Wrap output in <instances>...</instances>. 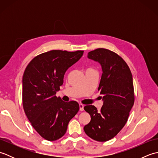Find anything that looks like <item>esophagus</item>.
<instances>
[{
	"instance_id": "obj_1",
	"label": "esophagus",
	"mask_w": 158,
	"mask_h": 158,
	"mask_svg": "<svg viewBox=\"0 0 158 158\" xmlns=\"http://www.w3.org/2000/svg\"><path fill=\"white\" fill-rule=\"evenodd\" d=\"M83 107H84V105H82V104H79V110H83Z\"/></svg>"
}]
</instances>
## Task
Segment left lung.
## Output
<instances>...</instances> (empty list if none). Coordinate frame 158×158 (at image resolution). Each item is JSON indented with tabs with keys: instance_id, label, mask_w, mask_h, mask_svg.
<instances>
[{
	"instance_id": "obj_1",
	"label": "left lung",
	"mask_w": 158,
	"mask_h": 158,
	"mask_svg": "<svg viewBox=\"0 0 158 158\" xmlns=\"http://www.w3.org/2000/svg\"><path fill=\"white\" fill-rule=\"evenodd\" d=\"M88 58L102 67L98 89L103 105L100 111L93 105L84 106L91 121L83 129L91 139L105 142L115 136L127 122L135 102L132 75L126 62L109 49H96L88 53Z\"/></svg>"
}]
</instances>
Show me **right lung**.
I'll use <instances>...</instances> for the list:
<instances>
[{"instance_id": "right-lung-1", "label": "right lung", "mask_w": 158, "mask_h": 158, "mask_svg": "<svg viewBox=\"0 0 158 158\" xmlns=\"http://www.w3.org/2000/svg\"><path fill=\"white\" fill-rule=\"evenodd\" d=\"M83 51L52 50L33 58L23 73L22 102L32 127L43 139L53 141L65 135L68 124L79 111L76 101L64 102L56 96L67 70Z\"/></svg>"}]
</instances>
